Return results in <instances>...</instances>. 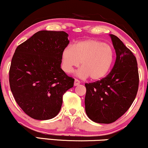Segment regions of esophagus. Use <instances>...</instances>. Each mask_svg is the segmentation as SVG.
Masks as SVG:
<instances>
[{
	"label": "esophagus",
	"mask_w": 148,
	"mask_h": 148,
	"mask_svg": "<svg viewBox=\"0 0 148 148\" xmlns=\"http://www.w3.org/2000/svg\"><path fill=\"white\" fill-rule=\"evenodd\" d=\"M79 84H80V81L78 79H75V80H74V86H79Z\"/></svg>",
	"instance_id": "obj_1"
}]
</instances>
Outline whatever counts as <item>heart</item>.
I'll return each instance as SVG.
<instances>
[{
	"mask_svg": "<svg viewBox=\"0 0 148 148\" xmlns=\"http://www.w3.org/2000/svg\"><path fill=\"white\" fill-rule=\"evenodd\" d=\"M115 59L114 51L111 46L97 40H86L74 46H68L61 54L62 68L66 73H72L81 64L78 71L81 78L90 76L93 81L104 78L111 70Z\"/></svg>",
	"mask_w": 148,
	"mask_h": 148,
	"instance_id": "1",
	"label": "heart"
}]
</instances>
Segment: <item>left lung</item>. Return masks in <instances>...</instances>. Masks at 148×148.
Segmentation results:
<instances>
[{
	"label": "left lung",
	"instance_id": "8db88e82",
	"mask_svg": "<svg viewBox=\"0 0 148 148\" xmlns=\"http://www.w3.org/2000/svg\"><path fill=\"white\" fill-rule=\"evenodd\" d=\"M116 60L105 78L86 84V114L97 123L116 121L130 108L138 89L137 61L131 51L114 35H110Z\"/></svg>",
	"mask_w": 148,
	"mask_h": 148
}]
</instances>
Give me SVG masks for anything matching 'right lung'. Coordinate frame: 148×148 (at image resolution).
<instances>
[{
    "label": "right lung",
    "mask_w": 148,
    "mask_h": 148,
    "mask_svg": "<svg viewBox=\"0 0 148 148\" xmlns=\"http://www.w3.org/2000/svg\"><path fill=\"white\" fill-rule=\"evenodd\" d=\"M64 31L41 30L18 45L9 72L15 101L30 118L45 120L58 114L62 96L74 79L61 69V54L68 45Z\"/></svg>",
    "instance_id": "1"
}]
</instances>
